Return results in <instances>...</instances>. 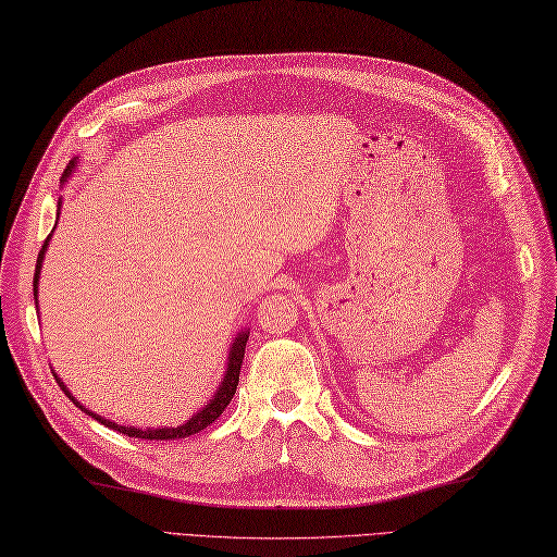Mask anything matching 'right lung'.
I'll use <instances>...</instances> for the list:
<instances>
[{
    "instance_id": "right-lung-1",
    "label": "right lung",
    "mask_w": 557,
    "mask_h": 557,
    "mask_svg": "<svg viewBox=\"0 0 557 557\" xmlns=\"http://www.w3.org/2000/svg\"><path fill=\"white\" fill-rule=\"evenodd\" d=\"M74 163H77V159H72V161H70V166L65 169L63 180H60V183H63V185H65L67 180L72 177V173H74ZM60 203H63V199H58V213H55V215H60ZM55 222H58V220H55ZM49 242H51V234L47 236V242H44V246H41V250H39V258H37V267H35V305H37V309H39V302H37L39 276H41V264H44V258H47ZM248 335H250L248 330H242V333H238V335L232 339L230 356H227V370H224V377H222V382L218 384L213 398H210V400L203 405V408H199L197 412H194V414L187 419V422L177 424V426L138 429V426H122V424H116V422H110V419H104V417H100V414L91 412L88 408H84V405L70 394V388L65 386V382L58 377V372H53V377H55V382L60 384V388L65 391V396H67L74 405H77V408H79L82 412H86L88 417H94L96 422L104 424L108 429H114V431H119V433H124V435H128V438H145V441H177V438H187V435H194V433L203 431L206 426H210V424L215 422V419L224 412V408H227L230 400H232V398H234V394H236V386H238V372H242V363H244V354H246V342H248Z\"/></svg>"
}]
</instances>
